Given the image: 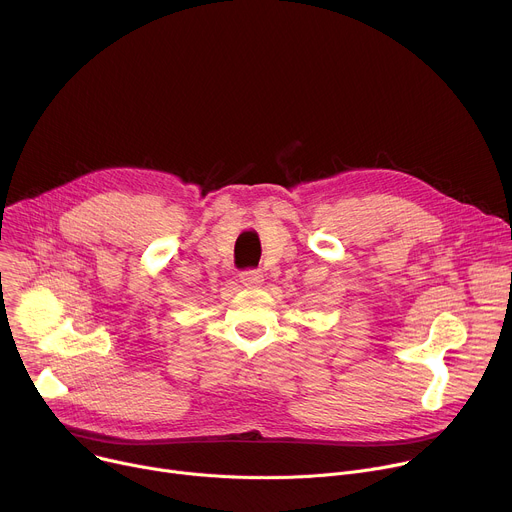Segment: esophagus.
<instances>
[{
    "label": "esophagus",
    "instance_id": "obj_1",
    "mask_svg": "<svg viewBox=\"0 0 512 512\" xmlns=\"http://www.w3.org/2000/svg\"><path fill=\"white\" fill-rule=\"evenodd\" d=\"M239 279L247 287H257L263 283V271L261 269H245V271H241Z\"/></svg>",
    "mask_w": 512,
    "mask_h": 512
}]
</instances>
